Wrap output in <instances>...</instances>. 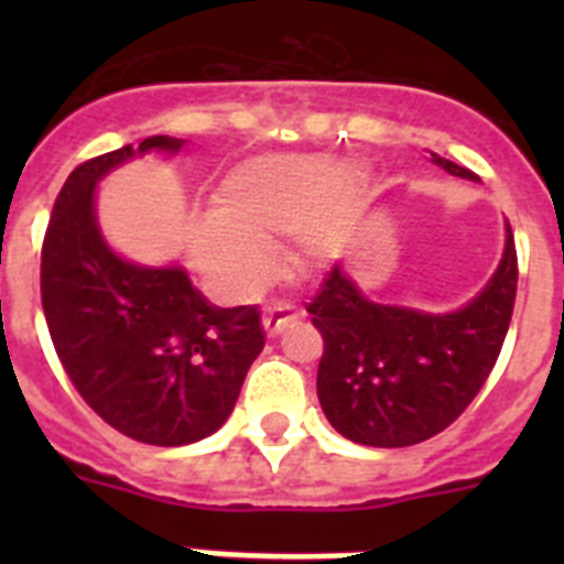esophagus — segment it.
Masks as SVG:
<instances>
[{
    "instance_id": "esophagus-1",
    "label": "esophagus",
    "mask_w": 564,
    "mask_h": 564,
    "mask_svg": "<svg viewBox=\"0 0 564 564\" xmlns=\"http://www.w3.org/2000/svg\"><path fill=\"white\" fill-rule=\"evenodd\" d=\"M299 318V313L293 311L291 302H273V305L265 307L262 313V327H265L268 336H276V333L285 330L288 325H293Z\"/></svg>"
}]
</instances>
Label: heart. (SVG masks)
Masks as SVG:
<instances>
[{
  "label": "heart",
  "mask_w": 564,
  "mask_h": 564,
  "mask_svg": "<svg viewBox=\"0 0 564 564\" xmlns=\"http://www.w3.org/2000/svg\"><path fill=\"white\" fill-rule=\"evenodd\" d=\"M361 206L350 163L322 152H268L237 163L212 197V220L192 234V257L220 291L246 296L271 273L265 248L288 237L299 271L341 253Z\"/></svg>",
  "instance_id": "heart-1"
}]
</instances>
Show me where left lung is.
I'll list each match as a JSON object with an SVG mask.
<instances>
[{
  "label": "left lung",
  "instance_id": "left-lung-1",
  "mask_svg": "<svg viewBox=\"0 0 564 564\" xmlns=\"http://www.w3.org/2000/svg\"><path fill=\"white\" fill-rule=\"evenodd\" d=\"M432 158L446 172L477 181L475 172L437 154ZM514 299L511 226L491 282L466 307L446 316L376 305L333 265L307 302L313 327L325 341L316 392L333 430L378 449L415 446L446 430L495 370Z\"/></svg>",
  "mask_w": 564,
  "mask_h": 564
}]
</instances>
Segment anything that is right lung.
<instances>
[{
    "mask_svg": "<svg viewBox=\"0 0 564 564\" xmlns=\"http://www.w3.org/2000/svg\"><path fill=\"white\" fill-rule=\"evenodd\" d=\"M149 149L98 154L69 172L42 246V307L64 372L112 430L149 446H183L226 423L248 367L265 347L257 305L214 307L181 268H141L109 251L96 183Z\"/></svg>",
    "mask_w": 564,
    "mask_h": 564,
    "instance_id": "1",
    "label": "right lung"
}]
</instances>
